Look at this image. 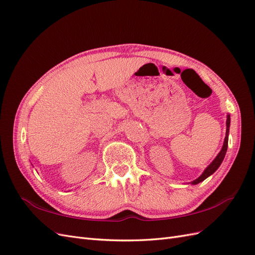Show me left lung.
Returning a JSON list of instances; mask_svg holds the SVG:
<instances>
[{
	"label": "left lung",
	"instance_id": "left-lung-1",
	"mask_svg": "<svg viewBox=\"0 0 255 255\" xmlns=\"http://www.w3.org/2000/svg\"><path fill=\"white\" fill-rule=\"evenodd\" d=\"M230 123H231V118H230V115H227V122H226V126H227V130H226V137H225V141H223L222 144V148L220 150V152L217 154V156H216L212 163L208 165L205 169L204 171L202 172V174L200 175L199 177H197L196 180H194L192 182H190L191 185H196L203 182L205 179H207L208 176H211L217 169L220 167L222 160L225 159L226 156V153L228 150V142H229V133H230Z\"/></svg>",
	"mask_w": 255,
	"mask_h": 255
}]
</instances>
